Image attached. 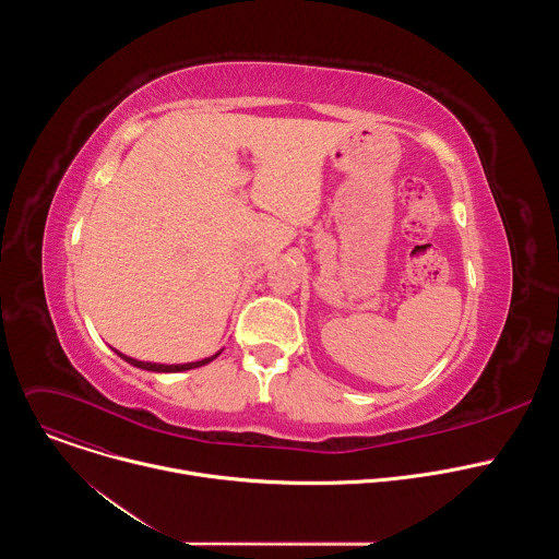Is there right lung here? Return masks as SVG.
Returning a JSON list of instances; mask_svg holds the SVG:
<instances>
[{
    "instance_id": "1",
    "label": "right lung",
    "mask_w": 559,
    "mask_h": 559,
    "mask_svg": "<svg viewBox=\"0 0 559 559\" xmlns=\"http://www.w3.org/2000/svg\"><path fill=\"white\" fill-rule=\"evenodd\" d=\"M119 354V352H117ZM221 354V352H218ZM218 354H214V356H210V358H203V360H197V362H188V365H158V362H143V360H134V358H128V356H123V354H119L126 362H130V365H134V367H139V369H147V371H164V373H175V371H186V369H197V367H201V365H207V362H212Z\"/></svg>"
}]
</instances>
